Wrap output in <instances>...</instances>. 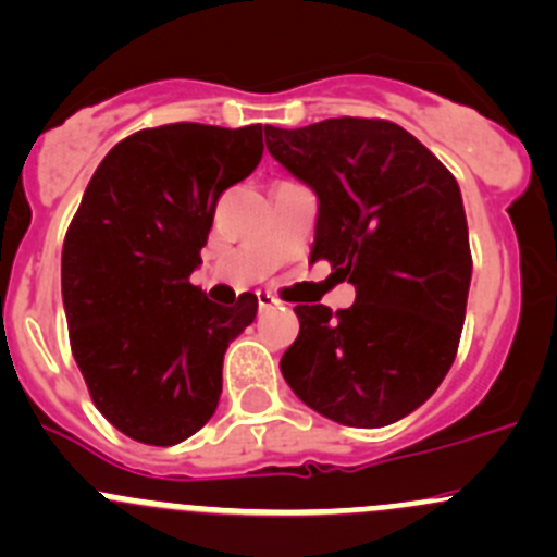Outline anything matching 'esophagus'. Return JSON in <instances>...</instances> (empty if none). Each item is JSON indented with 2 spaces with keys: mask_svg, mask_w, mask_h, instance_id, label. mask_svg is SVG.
<instances>
[{
  "mask_svg": "<svg viewBox=\"0 0 557 557\" xmlns=\"http://www.w3.org/2000/svg\"><path fill=\"white\" fill-rule=\"evenodd\" d=\"M258 307H261V310H269V307H274L277 305V299H274L272 294H269V290H258Z\"/></svg>",
  "mask_w": 557,
  "mask_h": 557,
  "instance_id": "34e87169",
  "label": "esophagus"
}]
</instances>
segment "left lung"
Instances as JSON below:
<instances>
[{
  "label": "left lung",
  "instance_id": "left-lung-1",
  "mask_svg": "<svg viewBox=\"0 0 557 557\" xmlns=\"http://www.w3.org/2000/svg\"><path fill=\"white\" fill-rule=\"evenodd\" d=\"M263 134L272 159L318 196L312 256L356 285L347 310L294 307L299 336L280 372L334 423H396L434 396L458 350L471 283L458 183L391 121L329 117Z\"/></svg>",
  "mask_w": 557,
  "mask_h": 557
}]
</instances>
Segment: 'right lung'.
<instances>
[{
	"label": "right lung",
	"mask_w": 557,
	"mask_h": 557,
	"mask_svg": "<svg viewBox=\"0 0 557 557\" xmlns=\"http://www.w3.org/2000/svg\"><path fill=\"white\" fill-rule=\"evenodd\" d=\"M263 153L261 123L143 128L104 156L61 252L70 345L99 412L170 447L215 414L223 356L258 299L223 307L190 285L226 188Z\"/></svg>",
	"instance_id": "obj_1"
}]
</instances>
